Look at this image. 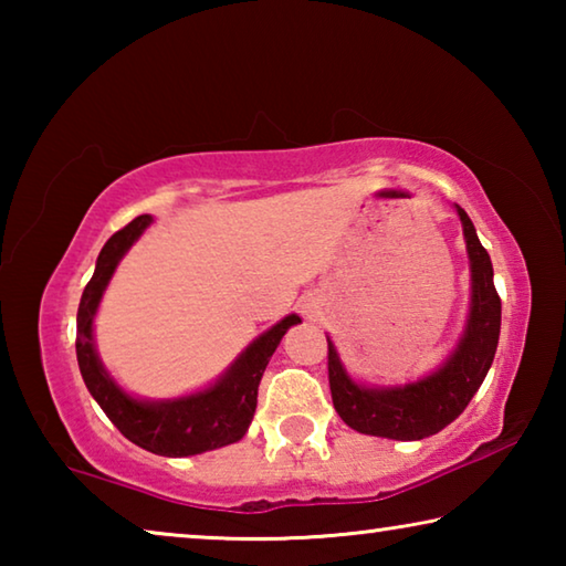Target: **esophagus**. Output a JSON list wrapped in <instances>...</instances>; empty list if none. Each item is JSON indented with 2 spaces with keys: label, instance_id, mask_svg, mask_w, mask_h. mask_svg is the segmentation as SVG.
<instances>
[{
  "label": "esophagus",
  "instance_id": "esophagus-1",
  "mask_svg": "<svg viewBox=\"0 0 566 566\" xmlns=\"http://www.w3.org/2000/svg\"><path fill=\"white\" fill-rule=\"evenodd\" d=\"M302 310H304L306 317H314V314H317V306H314V302H310V300L302 304Z\"/></svg>",
  "mask_w": 566,
  "mask_h": 566
}]
</instances>
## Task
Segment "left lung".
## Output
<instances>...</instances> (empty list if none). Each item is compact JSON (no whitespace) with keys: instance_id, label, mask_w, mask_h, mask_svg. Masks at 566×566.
I'll return each mask as SVG.
<instances>
[{"instance_id":"left-lung-1","label":"left lung","mask_w":566,"mask_h":566,"mask_svg":"<svg viewBox=\"0 0 566 566\" xmlns=\"http://www.w3.org/2000/svg\"><path fill=\"white\" fill-rule=\"evenodd\" d=\"M454 209L467 242L472 292L464 329L434 371L407 385H364L349 375L327 334L334 409L344 424L361 434L417 442L442 432L467 409L492 367L502 327V302L494 290L492 260L479 242L472 219L459 205Z\"/></svg>"}]
</instances>
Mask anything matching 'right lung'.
<instances>
[{
    "instance_id": "obj_1",
    "label": "right lung",
    "mask_w": 566,
    "mask_h": 566,
    "mask_svg": "<svg viewBox=\"0 0 566 566\" xmlns=\"http://www.w3.org/2000/svg\"><path fill=\"white\" fill-rule=\"evenodd\" d=\"M151 222L155 219L149 214L132 219L102 247L92 280L82 292L80 312H76V361H80L90 395L97 399L104 415L129 442L159 457L212 452V449L239 442L247 434L266 364L286 329L302 319L296 314H286L274 327L249 342L247 349L205 389L171 399H142L129 395L99 359L97 344H94V317L124 254Z\"/></svg>"
}]
</instances>
